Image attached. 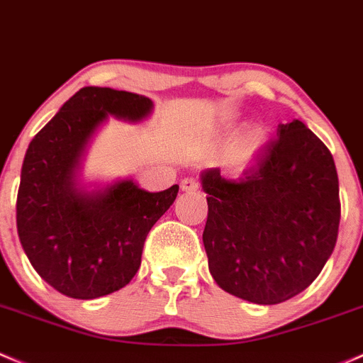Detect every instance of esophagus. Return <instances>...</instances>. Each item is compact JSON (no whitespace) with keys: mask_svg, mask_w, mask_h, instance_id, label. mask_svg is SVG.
<instances>
[{"mask_svg":"<svg viewBox=\"0 0 363 363\" xmlns=\"http://www.w3.org/2000/svg\"><path fill=\"white\" fill-rule=\"evenodd\" d=\"M181 188L182 191H196V189H200V182L194 177H186L181 181Z\"/></svg>","mask_w":363,"mask_h":363,"instance_id":"esophagus-1","label":"esophagus"}]
</instances>
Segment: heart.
Wrapping results in <instances>:
<instances>
[{
	"mask_svg": "<svg viewBox=\"0 0 363 363\" xmlns=\"http://www.w3.org/2000/svg\"><path fill=\"white\" fill-rule=\"evenodd\" d=\"M262 139H264V132H262L261 128H255V130L247 133L245 139H243L242 143V147H240V156H242V158L250 156L252 152L261 146Z\"/></svg>",
	"mask_w": 363,
	"mask_h": 363,
	"instance_id": "b5f03b06",
	"label": "heart"
}]
</instances>
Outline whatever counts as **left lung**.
Segmentation results:
<instances>
[{
    "instance_id": "left-lung-1",
    "label": "left lung",
    "mask_w": 363,
    "mask_h": 363,
    "mask_svg": "<svg viewBox=\"0 0 363 363\" xmlns=\"http://www.w3.org/2000/svg\"><path fill=\"white\" fill-rule=\"evenodd\" d=\"M201 184L203 245L223 291L278 304L310 287L337 242L341 201L333 155L303 121L278 125L240 179L211 169Z\"/></svg>"
}]
</instances>
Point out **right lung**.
Returning <instances> with one entry per match:
<instances>
[{
  "label": "right lung",
  "instance_id": "right-lung-1",
  "mask_svg": "<svg viewBox=\"0 0 363 363\" xmlns=\"http://www.w3.org/2000/svg\"><path fill=\"white\" fill-rule=\"evenodd\" d=\"M152 102L123 90L85 86L30 140L17 193V231L38 274L74 299L120 291L135 277L144 242L179 186L147 193L132 181L95 196L74 186L79 156L108 114L137 121Z\"/></svg>",
  "mask_w": 363,
  "mask_h": 363
}]
</instances>
